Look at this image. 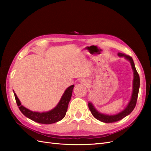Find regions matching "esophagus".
I'll use <instances>...</instances> for the list:
<instances>
[{"instance_id": "esophagus-1", "label": "esophagus", "mask_w": 151, "mask_h": 151, "mask_svg": "<svg viewBox=\"0 0 151 151\" xmlns=\"http://www.w3.org/2000/svg\"><path fill=\"white\" fill-rule=\"evenodd\" d=\"M81 83L82 84H86L87 83H88V82H87L86 80H83V81H81Z\"/></svg>"}]
</instances>
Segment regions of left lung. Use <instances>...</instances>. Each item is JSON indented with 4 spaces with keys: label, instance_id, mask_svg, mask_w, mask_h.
Returning <instances> with one entry per match:
<instances>
[{
    "label": "left lung",
    "instance_id": "1",
    "mask_svg": "<svg viewBox=\"0 0 151 151\" xmlns=\"http://www.w3.org/2000/svg\"><path fill=\"white\" fill-rule=\"evenodd\" d=\"M118 55L120 57H125L127 60H129L130 61L131 63L132 69L134 70V81H133V92H132L130 101L129 102V104H128V106L126 107V108L122 112L118 113L115 115H104V114H102V113H100L95 109L92 103L90 102L88 103V106L89 108V110L91 111V113H92L93 116L95 118H96L97 120L104 123H113L115 122H118L123 119V118H125L127 115H129V114L134 110V108L135 107L137 101L139 90V87H140V77H139L138 72L135 68L133 59H132V58L130 56L125 55L122 54L121 53H118Z\"/></svg>",
    "mask_w": 151,
    "mask_h": 151
}]
</instances>
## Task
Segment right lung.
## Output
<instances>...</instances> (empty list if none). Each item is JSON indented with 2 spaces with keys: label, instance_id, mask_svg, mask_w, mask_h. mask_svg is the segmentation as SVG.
Wrapping results in <instances>:
<instances>
[{
  "label": "right lung",
  "instance_id": "right-lung-1",
  "mask_svg": "<svg viewBox=\"0 0 151 151\" xmlns=\"http://www.w3.org/2000/svg\"><path fill=\"white\" fill-rule=\"evenodd\" d=\"M74 87V85H72L68 87L65 91L57 106L52 109L51 111L45 113L33 112L27 109L21 105V103L17 97L14 91V94L16 101L19 109L25 116L37 123H42V124H51V123H56L62 120L65 116L68 103L71 99L72 90Z\"/></svg>",
  "mask_w": 151,
  "mask_h": 151
}]
</instances>
